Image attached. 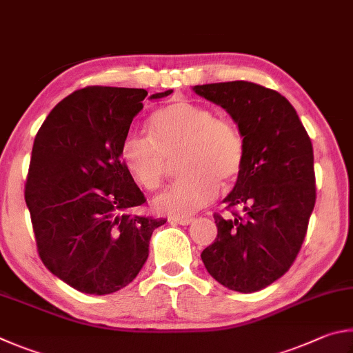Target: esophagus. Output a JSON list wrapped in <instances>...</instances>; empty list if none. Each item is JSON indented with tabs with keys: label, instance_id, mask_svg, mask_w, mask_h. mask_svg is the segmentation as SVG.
I'll return each instance as SVG.
<instances>
[{
	"label": "esophagus",
	"instance_id": "34e87169",
	"mask_svg": "<svg viewBox=\"0 0 353 353\" xmlns=\"http://www.w3.org/2000/svg\"><path fill=\"white\" fill-rule=\"evenodd\" d=\"M194 221L192 217H175L172 219V223H176V225H183V226H188Z\"/></svg>",
	"mask_w": 353,
	"mask_h": 353
}]
</instances>
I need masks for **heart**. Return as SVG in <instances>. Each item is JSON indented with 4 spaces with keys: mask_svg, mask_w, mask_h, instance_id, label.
I'll return each instance as SVG.
<instances>
[{
    "mask_svg": "<svg viewBox=\"0 0 353 353\" xmlns=\"http://www.w3.org/2000/svg\"><path fill=\"white\" fill-rule=\"evenodd\" d=\"M150 136L128 133L121 159L133 180L145 190L163 186L169 159L178 157L184 175L154 200L161 214L188 217L206 208L219 188L232 186L245 164V142L237 125L188 99H173L154 111Z\"/></svg>",
    "mask_w": 353,
    "mask_h": 353,
    "instance_id": "heart-1",
    "label": "heart"
}]
</instances>
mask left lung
<instances>
[{"mask_svg": "<svg viewBox=\"0 0 353 353\" xmlns=\"http://www.w3.org/2000/svg\"><path fill=\"white\" fill-rule=\"evenodd\" d=\"M194 91L225 108L245 142L243 170L223 200L231 215L214 214L217 237L201 261L221 285L254 293L287 273L305 239L316 201L312 141L274 90L234 80Z\"/></svg>", "mask_w": 353, "mask_h": 353, "instance_id": "1", "label": "left lung"}]
</instances>
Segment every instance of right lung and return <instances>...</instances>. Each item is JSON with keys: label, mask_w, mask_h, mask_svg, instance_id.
<instances>
[{"label": "right lung", "mask_w": 353, "mask_h": 353, "mask_svg": "<svg viewBox=\"0 0 353 353\" xmlns=\"http://www.w3.org/2000/svg\"><path fill=\"white\" fill-rule=\"evenodd\" d=\"M145 96L142 88L86 86L55 105L35 136L24 200L37 251L54 276L86 294L128 285L147 261L152 232L165 223L128 214L145 196L121 144Z\"/></svg>", "instance_id": "1"}]
</instances>
